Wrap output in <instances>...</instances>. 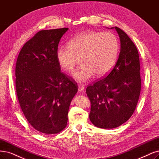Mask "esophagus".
Returning <instances> with one entry per match:
<instances>
[{
	"label": "esophagus",
	"instance_id": "34e87169",
	"mask_svg": "<svg viewBox=\"0 0 159 159\" xmlns=\"http://www.w3.org/2000/svg\"><path fill=\"white\" fill-rule=\"evenodd\" d=\"M84 89H85V86L84 85H82V84H79L78 85V91H84Z\"/></svg>",
	"mask_w": 159,
	"mask_h": 159
}]
</instances>
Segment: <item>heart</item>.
<instances>
[{
	"label": "heart",
	"instance_id": "heart-1",
	"mask_svg": "<svg viewBox=\"0 0 159 159\" xmlns=\"http://www.w3.org/2000/svg\"><path fill=\"white\" fill-rule=\"evenodd\" d=\"M68 47H59L57 58L64 69L73 71L81 58L83 66L73 73L80 83L90 80L96 73L104 76L111 72L118 59L119 42L111 32L87 31L75 36L68 42Z\"/></svg>",
	"mask_w": 159,
	"mask_h": 159
}]
</instances>
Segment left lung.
<instances>
[{"label": "left lung", "instance_id": "obj_1", "mask_svg": "<svg viewBox=\"0 0 159 159\" xmlns=\"http://www.w3.org/2000/svg\"><path fill=\"white\" fill-rule=\"evenodd\" d=\"M114 28L120 41L118 61L110 73L86 89L91 101L89 119L95 126L104 129L118 127L129 119L141 87L138 49L124 31Z\"/></svg>", "mask_w": 159, "mask_h": 159}]
</instances>
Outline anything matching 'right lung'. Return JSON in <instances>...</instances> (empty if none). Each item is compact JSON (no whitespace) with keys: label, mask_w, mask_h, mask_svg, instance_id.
Masks as SVG:
<instances>
[{"label":"right lung","mask_w":159,"mask_h":159,"mask_svg":"<svg viewBox=\"0 0 159 159\" xmlns=\"http://www.w3.org/2000/svg\"><path fill=\"white\" fill-rule=\"evenodd\" d=\"M68 28L41 30L25 43L16 64V89L25 118L38 132L55 134L66 127L77 83L61 72L57 51Z\"/></svg>","instance_id":"add662e5"}]
</instances>
